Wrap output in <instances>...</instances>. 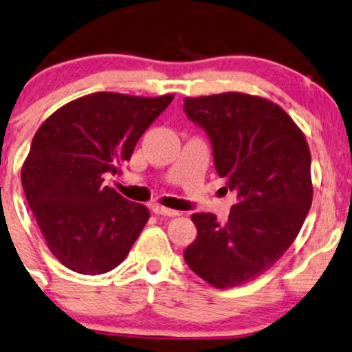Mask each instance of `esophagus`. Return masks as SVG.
<instances>
[{
    "label": "esophagus",
    "instance_id": "34e87169",
    "mask_svg": "<svg viewBox=\"0 0 352 352\" xmlns=\"http://www.w3.org/2000/svg\"><path fill=\"white\" fill-rule=\"evenodd\" d=\"M152 211H154L155 214H160V217H179V211L165 208L162 205H154L152 206Z\"/></svg>",
    "mask_w": 352,
    "mask_h": 352
}]
</instances>
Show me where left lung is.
<instances>
[{
  "label": "left lung",
  "mask_w": 352,
  "mask_h": 352,
  "mask_svg": "<svg viewBox=\"0 0 352 352\" xmlns=\"http://www.w3.org/2000/svg\"><path fill=\"white\" fill-rule=\"evenodd\" d=\"M187 116L210 135L214 167L236 193L228 221L195 213L197 239L185 262L217 289H231L272 267L302 230L313 200L311 155L285 109L248 93L185 98Z\"/></svg>",
  "instance_id": "left-lung-1"
}]
</instances>
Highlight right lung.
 Segmentation results:
<instances>
[{"mask_svg":"<svg viewBox=\"0 0 352 352\" xmlns=\"http://www.w3.org/2000/svg\"><path fill=\"white\" fill-rule=\"evenodd\" d=\"M172 100L91 93L63 104L34 134L21 182L45 244L65 267L104 274L129 254L151 213L103 185L104 175L128 162Z\"/></svg>","mask_w":352,"mask_h":352,"instance_id":"obj_1","label":"right lung"}]
</instances>
